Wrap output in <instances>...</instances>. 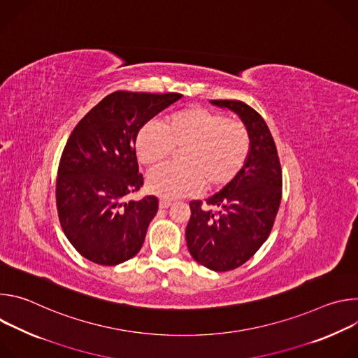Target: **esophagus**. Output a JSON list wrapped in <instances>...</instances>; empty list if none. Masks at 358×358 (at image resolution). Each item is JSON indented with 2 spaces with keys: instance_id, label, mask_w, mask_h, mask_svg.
Returning <instances> with one entry per match:
<instances>
[{
  "instance_id": "esophagus-1",
  "label": "esophagus",
  "mask_w": 358,
  "mask_h": 358,
  "mask_svg": "<svg viewBox=\"0 0 358 358\" xmlns=\"http://www.w3.org/2000/svg\"><path fill=\"white\" fill-rule=\"evenodd\" d=\"M170 206H171V201H169V199H160L159 201V207L162 210H167Z\"/></svg>"
}]
</instances>
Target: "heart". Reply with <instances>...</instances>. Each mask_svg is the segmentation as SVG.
I'll list each match as a JSON object with an SVG mask.
<instances>
[{
    "label": "heart",
    "mask_w": 358,
    "mask_h": 358,
    "mask_svg": "<svg viewBox=\"0 0 358 358\" xmlns=\"http://www.w3.org/2000/svg\"><path fill=\"white\" fill-rule=\"evenodd\" d=\"M181 164H163L147 176V189L173 199L198 194L206 182L218 188L242 170L250 151L248 127L210 109L192 106L169 116L163 126L144 124L136 137L138 160L151 166L166 160L174 150Z\"/></svg>",
    "instance_id": "obj_1"
}]
</instances>
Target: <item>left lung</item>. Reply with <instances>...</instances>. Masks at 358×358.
Wrapping results in <instances>:
<instances>
[{
    "instance_id": "left-lung-1",
    "label": "left lung",
    "mask_w": 358,
    "mask_h": 358,
    "mask_svg": "<svg viewBox=\"0 0 358 358\" xmlns=\"http://www.w3.org/2000/svg\"><path fill=\"white\" fill-rule=\"evenodd\" d=\"M235 112L250 134V151L238 176L220 192L191 201L185 229L191 257L211 271L227 272L249 261L268 239L282 199L278 150L264 117L241 100H211Z\"/></svg>"
}]
</instances>
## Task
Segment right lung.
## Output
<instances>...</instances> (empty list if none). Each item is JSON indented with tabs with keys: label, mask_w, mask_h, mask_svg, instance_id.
I'll return each instance as SVG.
<instances>
[{
	"label": "right lung",
	"mask_w": 358,
	"mask_h": 358,
	"mask_svg": "<svg viewBox=\"0 0 358 358\" xmlns=\"http://www.w3.org/2000/svg\"><path fill=\"white\" fill-rule=\"evenodd\" d=\"M178 99L180 93L113 92L69 136L58 167L57 208L68 241L90 262L119 265L141 249L159 199H124L143 185L136 137Z\"/></svg>",
	"instance_id": "obj_1"
}]
</instances>
